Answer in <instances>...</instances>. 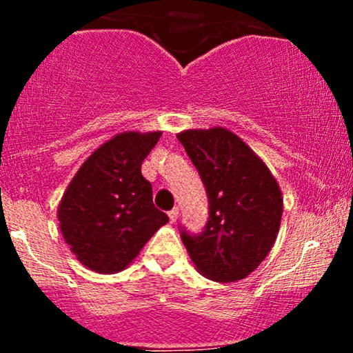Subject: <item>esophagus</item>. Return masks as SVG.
<instances>
[{"label":"esophagus","instance_id":"34e87169","mask_svg":"<svg viewBox=\"0 0 353 353\" xmlns=\"http://www.w3.org/2000/svg\"><path fill=\"white\" fill-rule=\"evenodd\" d=\"M169 219H171V222H176L179 219V209L174 208L172 210H169Z\"/></svg>","mask_w":353,"mask_h":353}]
</instances>
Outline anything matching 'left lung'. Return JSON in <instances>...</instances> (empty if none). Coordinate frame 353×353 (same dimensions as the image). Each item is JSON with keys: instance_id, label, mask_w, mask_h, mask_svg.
I'll return each mask as SVG.
<instances>
[{"instance_id": "1", "label": "left lung", "mask_w": 353, "mask_h": 353, "mask_svg": "<svg viewBox=\"0 0 353 353\" xmlns=\"http://www.w3.org/2000/svg\"><path fill=\"white\" fill-rule=\"evenodd\" d=\"M209 197L201 236L181 237L197 272L236 282L267 257L281 229L282 190L264 161L228 128L185 129L177 134Z\"/></svg>"}]
</instances>
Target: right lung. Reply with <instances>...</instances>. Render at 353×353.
<instances>
[{
  "instance_id": "right-lung-1",
  "label": "right lung",
  "mask_w": 353,
  "mask_h": 353,
  "mask_svg": "<svg viewBox=\"0 0 353 353\" xmlns=\"http://www.w3.org/2000/svg\"><path fill=\"white\" fill-rule=\"evenodd\" d=\"M163 132L124 131L101 144L58 205L59 230L76 259L98 274L124 270L169 217L152 204L141 164Z\"/></svg>"
}]
</instances>
